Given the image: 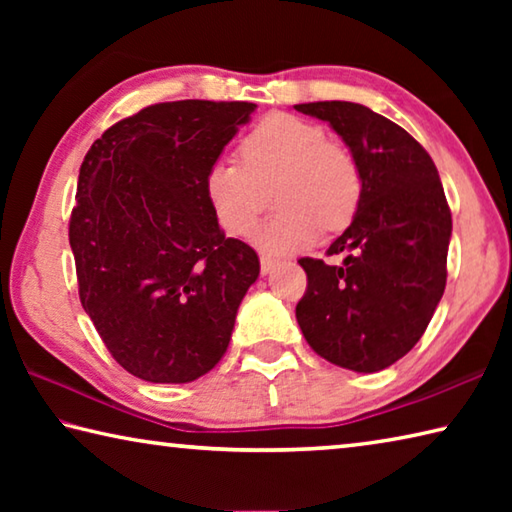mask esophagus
<instances>
[{"mask_svg": "<svg viewBox=\"0 0 512 512\" xmlns=\"http://www.w3.org/2000/svg\"><path fill=\"white\" fill-rule=\"evenodd\" d=\"M277 266V259L271 255H259V268H262V275H268Z\"/></svg>", "mask_w": 512, "mask_h": 512, "instance_id": "obj_1", "label": "esophagus"}]
</instances>
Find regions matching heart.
<instances>
[{
	"instance_id": "heart-1",
	"label": "heart",
	"mask_w": 512,
	"mask_h": 512,
	"mask_svg": "<svg viewBox=\"0 0 512 512\" xmlns=\"http://www.w3.org/2000/svg\"><path fill=\"white\" fill-rule=\"evenodd\" d=\"M241 164L214 162L203 192L216 223L246 237L262 212V189L273 187L282 210L255 235L259 248L296 253L314 244L320 230H341L361 198L359 169L348 151L329 144L320 126L293 115H268L239 146Z\"/></svg>"
}]
</instances>
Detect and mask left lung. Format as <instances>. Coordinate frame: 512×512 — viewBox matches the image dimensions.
<instances>
[{"mask_svg":"<svg viewBox=\"0 0 512 512\" xmlns=\"http://www.w3.org/2000/svg\"><path fill=\"white\" fill-rule=\"evenodd\" d=\"M327 121L352 153L361 198L329 246L341 266L302 257L307 291L296 318L311 350L334 366L379 372L402 359L443 298L452 212L429 153L395 121L361 103L293 106Z\"/></svg>","mask_w":512,"mask_h":512,"instance_id":"1","label":"left lung"}]
</instances>
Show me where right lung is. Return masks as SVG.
Returning <instances> with one entry per match:
<instances>
[{
	"mask_svg": "<svg viewBox=\"0 0 512 512\" xmlns=\"http://www.w3.org/2000/svg\"><path fill=\"white\" fill-rule=\"evenodd\" d=\"M255 108L155 103L110 126L81 164L69 221L81 305L119 366L151 384H187L221 361L259 275L203 192Z\"/></svg>",
	"mask_w": 512,
	"mask_h": 512,
	"instance_id": "add662e5",
	"label": "right lung"
}]
</instances>
